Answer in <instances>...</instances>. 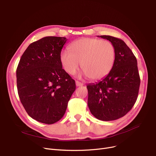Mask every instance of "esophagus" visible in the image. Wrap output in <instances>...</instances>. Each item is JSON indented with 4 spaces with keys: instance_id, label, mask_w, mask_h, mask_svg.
Instances as JSON below:
<instances>
[{
    "instance_id": "1",
    "label": "esophagus",
    "mask_w": 156,
    "mask_h": 156,
    "mask_svg": "<svg viewBox=\"0 0 156 156\" xmlns=\"http://www.w3.org/2000/svg\"><path fill=\"white\" fill-rule=\"evenodd\" d=\"M76 86H83V83H80V82H79V81H76Z\"/></svg>"
}]
</instances>
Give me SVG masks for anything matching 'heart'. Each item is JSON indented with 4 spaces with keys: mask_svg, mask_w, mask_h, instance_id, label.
I'll return each instance as SVG.
<instances>
[{
    "mask_svg": "<svg viewBox=\"0 0 156 156\" xmlns=\"http://www.w3.org/2000/svg\"><path fill=\"white\" fill-rule=\"evenodd\" d=\"M60 60L64 69L74 75L81 68L84 76L93 80L105 77L112 70L115 61L112 44L106 40L82 38L73 42L69 51H63Z\"/></svg>",
    "mask_w": 156,
    "mask_h": 156,
    "instance_id": "obj_1",
    "label": "heart"
}]
</instances>
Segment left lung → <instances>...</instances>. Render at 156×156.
I'll use <instances>...</instances> for the list:
<instances>
[{
    "label": "left lung",
    "instance_id": "1",
    "mask_svg": "<svg viewBox=\"0 0 156 156\" xmlns=\"http://www.w3.org/2000/svg\"><path fill=\"white\" fill-rule=\"evenodd\" d=\"M99 37L112 44L115 61L105 77L87 86V105L96 119L114 121L126 114L136 101L140 84L137 60L122 40L110 35Z\"/></svg>",
    "mask_w": 156,
    "mask_h": 156
}]
</instances>
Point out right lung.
Wrapping results in <instances>:
<instances>
[{"label": "right lung", "instance_id": "add662e5", "mask_svg": "<svg viewBox=\"0 0 156 156\" xmlns=\"http://www.w3.org/2000/svg\"><path fill=\"white\" fill-rule=\"evenodd\" d=\"M65 37H45L30 44L16 69L18 93L27 114L52 124L64 115L76 83L62 69L60 54Z\"/></svg>", "mask_w": 156, "mask_h": 156}]
</instances>
